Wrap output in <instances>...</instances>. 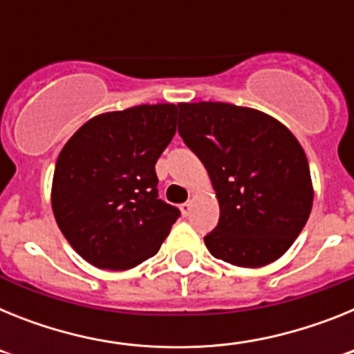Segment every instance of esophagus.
Segmentation results:
<instances>
[{
  "label": "esophagus",
  "mask_w": 354,
  "mask_h": 354,
  "mask_svg": "<svg viewBox=\"0 0 354 354\" xmlns=\"http://www.w3.org/2000/svg\"><path fill=\"white\" fill-rule=\"evenodd\" d=\"M192 207H193L192 202H184V204H180V212H183V216H189Z\"/></svg>",
  "instance_id": "1"
}]
</instances>
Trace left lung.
<instances>
[{
    "label": "left lung",
    "instance_id": "8db88e82",
    "mask_svg": "<svg viewBox=\"0 0 354 354\" xmlns=\"http://www.w3.org/2000/svg\"><path fill=\"white\" fill-rule=\"evenodd\" d=\"M179 134L204 162L220 221L204 237L212 257L239 268L280 259L314 202L305 150L282 122L228 102H180Z\"/></svg>",
    "mask_w": 354,
    "mask_h": 354
}]
</instances>
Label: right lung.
Wrapping results in <instances>:
<instances>
[{"mask_svg": "<svg viewBox=\"0 0 354 354\" xmlns=\"http://www.w3.org/2000/svg\"><path fill=\"white\" fill-rule=\"evenodd\" d=\"M177 129L175 104H140L90 118L64 145L51 205L86 262L131 270L154 257L179 209L158 198L156 161Z\"/></svg>", "mask_w": 354, "mask_h": 354, "instance_id": "add662e5", "label": "right lung"}]
</instances>
